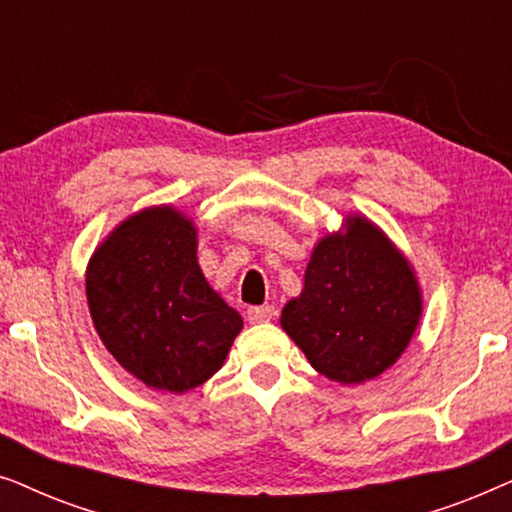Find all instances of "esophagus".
I'll list each match as a JSON object with an SVG mask.
<instances>
[{"label":"esophagus","mask_w":512,"mask_h":512,"mask_svg":"<svg viewBox=\"0 0 512 512\" xmlns=\"http://www.w3.org/2000/svg\"><path fill=\"white\" fill-rule=\"evenodd\" d=\"M272 317H275V307L272 305L249 307V312H247L249 324H265V321H270Z\"/></svg>","instance_id":"34e87169"}]
</instances>
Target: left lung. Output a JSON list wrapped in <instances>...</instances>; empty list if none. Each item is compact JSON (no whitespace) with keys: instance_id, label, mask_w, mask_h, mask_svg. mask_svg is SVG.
<instances>
[{"instance_id":"8db88e82","label":"left lung","mask_w":512,"mask_h":512,"mask_svg":"<svg viewBox=\"0 0 512 512\" xmlns=\"http://www.w3.org/2000/svg\"><path fill=\"white\" fill-rule=\"evenodd\" d=\"M422 317L410 265L363 216L312 251L305 286L282 310V328L314 370L340 384L373 380L396 363Z\"/></svg>"}]
</instances>
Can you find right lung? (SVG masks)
I'll return each instance as SVG.
<instances>
[{"mask_svg":"<svg viewBox=\"0 0 512 512\" xmlns=\"http://www.w3.org/2000/svg\"><path fill=\"white\" fill-rule=\"evenodd\" d=\"M191 219L172 207L123 221L90 258L86 296L114 359L146 387L184 394L226 361L242 317L207 284Z\"/></svg>","mask_w":512,"mask_h":512,"instance_id":"1","label":"right lung"}]
</instances>
